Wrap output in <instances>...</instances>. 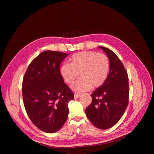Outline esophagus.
Here are the masks:
<instances>
[{"instance_id":"obj_1","label":"esophagus","mask_w":154,"mask_h":154,"mask_svg":"<svg viewBox=\"0 0 154 154\" xmlns=\"http://www.w3.org/2000/svg\"><path fill=\"white\" fill-rule=\"evenodd\" d=\"M81 96V94H80V93H74V98H78V97H79Z\"/></svg>"}]
</instances>
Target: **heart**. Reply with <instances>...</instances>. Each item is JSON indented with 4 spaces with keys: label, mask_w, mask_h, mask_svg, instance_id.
Returning <instances> with one entry per match:
<instances>
[{
    "label": "heart",
    "mask_w": 154,
    "mask_h": 154,
    "mask_svg": "<svg viewBox=\"0 0 154 154\" xmlns=\"http://www.w3.org/2000/svg\"><path fill=\"white\" fill-rule=\"evenodd\" d=\"M110 60L103 53L96 51H82L73 54L70 63H63L60 72L67 83H72L79 76L81 78L72 85L76 92H82L92 88H97L105 82L110 70Z\"/></svg>",
    "instance_id": "obj_1"
}]
</instances>
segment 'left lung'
I'll return each mask as SVG.
<instances>
[{
    "instance_id": "obj_1",
    "label": "left lung",
    "mask_w": 154,
    "mask_h": 154,
    "mask_svg": "<svg viewBox=\"0 0 154 154\" xmlns=\"http://www.w3.org/2000/svg\"><path fill=\"white\" fill-rule=\"evenodd\" d=\"M108 56L110 66L103 85L91 94L92 102L85 109L90 122L100 129L112 127L122 118L128 104V77L123 63L112 51L100 47Z\"/></svg>"
}]
</instances>
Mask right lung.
Segmentation results:
<instances>
[{
	"instance_id": "add662e5",
	"label": "right lung",
	"mask_w": 154,
	"mask_h": 154,
	"mask_svg": "<svg viewBox=\"0 0 154 154\" xmlns=\"http://www.w3.org/2000/svg\"><path fill=\"white\" fill-rule=\"evenodd\" d=\"M69 54L45 51L32 60L22 82V97L26 112L36 127L54 133L66 122L68 103L73 92L64 83L60 63Z\"/></svg>"
}]
</instances>
